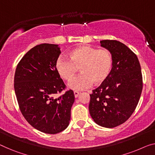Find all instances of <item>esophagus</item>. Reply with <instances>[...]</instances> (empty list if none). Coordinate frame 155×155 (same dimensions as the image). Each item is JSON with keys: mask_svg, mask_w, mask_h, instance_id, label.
I'll return each instance as SVG.
<instances>
[{"mask_svg": "<svg viewBox=\"0 0 155 155\" xmlns=\"http://www.w3.org/2000/svg\"><path fill=\"white\" fill-rule=\"evenodd\" d=\"M74 94L75 98H77V97L78 96V94H79V92H77V91H74Z\"/></svg>", "mask_w": 155, "mask_h": 155, "instance_id": "obj_1", "label": "esophagus"}]
</instances>
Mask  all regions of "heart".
<instances>
[{"label": "heart", "mask_w": 155, "mask_h": 155, "mask_svg": "<svg viewBox=\"0 0 155 155\" xmlns=\"http://www.w3.org/2000/svg\"><path fill=\"white\" fill-rule=\"evenodd\" d=\"M70 60L59 57L55 62V68L60 76L70 81L80 68L82 74L71 81L68 86L74 91L88 88L93 83L101 85L110 77L114 68L112 53L107 48L98 49L87 45L80 46L69 52Z\"/></svg>", "instance_id": "b5f03b06"}]
</instances>
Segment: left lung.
I'll list each match as a JSON object with an SVG mask.
<instances>
[{
	"label": "left lung",
	"mask_w": 155,
	"mask_h": 155,
	"mask_svg": "<svg viewBox=\"0 0 155 155\" xmlns=\"http://www.w3.org/2000/svg\"><path fill=\"white\" fill-rule=\"evenodd\" d=\"M101 47L114 57L108 79L90 94L89 111L101 127L114 128L127 120L139 101L143 89L141 68L134 53L117 40H101Z\"/></svg>",
	"instance_id": "obj_1"
}]
</instances>
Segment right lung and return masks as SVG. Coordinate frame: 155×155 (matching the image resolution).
<instances>
[{
  "mask_svg": "<svg viewBox=\"0 0 155 155\" xmlns=\"http://www.w3.org/2000/svg\"><path fill=\"white\" fill-rule=\"evenodd\" d=\"M61 53L58 45L35 46L18 63L14 80L18 106L25 119L35 129L50 134L68 127L74 102L71 90L56 97V94L65 88L55 68Z\"/></svg>",
  "mask_w": 155,
  "mask_h": 155,
  "instance_id": "add662e5",
  "label": "right lung"
}]
</instances>
